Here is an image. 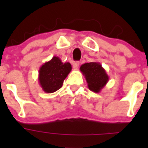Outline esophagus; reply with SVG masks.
I'll use <instances>...</instances> for the list:
<instances>
[{"instance_id": "obj_1", "label": "esophagus", "mask_w": 148, "mask_h": 148, "mask_svg": "<svg viewBox=\"0 0 148 148\" xmlns=\"http://www.w3.org/2000/svg\"><path fill=\"white\" fill-rule=\"evenodd\" d=\"M79 65H80V63L78 62V61H76V62L73 63V67L74 70H77L78 67H79Z\"/></svg>"}]
</instances>
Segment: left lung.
Segmentation results:
<instances>
[{"label":"left lung","mask_w":148,"mask_h":148,"mask_svg":"<svg viewBox=\"0 0 148 148\" xmlns=\"http://www.w3.org/2000/svg\"><path fill=\"white\" fill-rule=\"evenodd\" d=\"M80 70L85 78L89 90L99 93L109 81L106 70L99 62L85 63L80 66Z\"/></svg>","instance_id":"1"}]
</instances>
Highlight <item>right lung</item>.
Returning a JSON list of instances; mask_svg holds the SVG:
<instances>
[{
    "label": "right lung",
    "mask_w": 148,
    "mask_h": 148,
    "mask_svg": "<svg viewBox=\"0 0 148 148\" xmlns=\"http://www.w3.org/2000/svg\"><path fill=\"white\" fill-rule=\"evenodd\" d=\"M71 70L70 63H63L58 56L44 63L38 71V82L43 91L53 93L59 90Z\"/></svg>",
    "instance_id": "1"
}]
</instances>
